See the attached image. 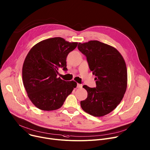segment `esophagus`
Instances as JSON below:
<instances>
[{
	"mask_svg": "<svg viewBox=\"0 0 150 150\" xmlns=\"http://www.w3.org/2000/svg\"><path fill=\"white\" fill-rule=\"evenodd\" d=\"M82 85L80 84H77V88H81Z\"/></svg>",
	"mask_w": 150,
	"mask_h": 150,
	"instance_id": "esophagus-1",
	"label": "esophagus"
}]
</instances>
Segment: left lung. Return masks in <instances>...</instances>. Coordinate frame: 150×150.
<instances>
[{
    "label": "left lung",
    "mask_w": 150,
    "mask_h": 150,
    "mask_svg": "<svg viewBox=\"0 0 150 150\" xmlns=\"http://www.w3.org/2000/svg\"><path fill=\"white\" fill-rule=\"evenodd\" d=\"M78 49L86 55L96 84L95 88L83 86L87 98L81 101V108L95 117L105 116L116 108L125 93L127 70L124 59L116 48L97 40L79 43Z\"/></svg>",
    "instance_id": "8db88e82"
}]
</instances>
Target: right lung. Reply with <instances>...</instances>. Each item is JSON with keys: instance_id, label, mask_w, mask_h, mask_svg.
<instances>
[{"instance_id": "1", "label": "right lung", "mask_w": 150, "mask_h": 150, "mask_svg": "<svg viewBox=\"0 0 150 150\" xmlns=\"http://www.w3.org/2000/svg\"><path fill=\"white\" fill-rule=\"evenodd\" d=\"M77 45L62 37L51 38L35 45L27 54L22 67L23 83L29 99L38 108H59L76 87L75 81H66L57 75L59 67L67 71V56Z\"/></svg>"}]
</instances>
